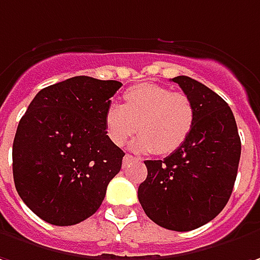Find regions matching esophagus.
<instances>
[{"label": "esophagus", "mask_w": 260, "mask_h": 260, "mask_svg": "<svg viewBox=\"0 0 260 260\" xmlns=\"http://www.w3.org/2000/svg\"><path fill=\"white\" fill-rule=\"evenodd\" d=\"M132 161H138V159H137V158H135V157H132V155H128V154H126V155L123 157V168H125V167L129 166Z\"/></svg>", "instance_id": "34e87169"}]
</instances>
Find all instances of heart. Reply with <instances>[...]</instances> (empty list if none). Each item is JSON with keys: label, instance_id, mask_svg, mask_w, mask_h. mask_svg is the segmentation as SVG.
<instances>
[{"label": "heart", "instance_id": "obj_1", "mask_svg": "<svg viewBox=\"0 0 260 260\" xmlns=\"http://www.w3.org/2000/svg\"><path fill=\"white\" fill-rule=\"evenodd\" d=\"M196 109L187 94L157 83H139L123 93V105H109L103 126L109 141L121 147L138 131L134 148L170 155L191 134Z\"/></svg>", "mask_w": 260, "mask_h": 260}]
</instances>
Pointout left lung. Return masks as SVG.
Masks as SVG:
<instances>
[{"instance_id": "1", "label": "left lung", "mask_w": 260, "mask_h": 260, "mask_svg": "<svg viewBox=\"0 0 260 260\" xmlns=\"http://www.w3.org/2000/svg\"><path fill=\"white\" fill-rule=\"evenodd\" d=\"M174 83L191 99L196 119L187 141L164 159H148L138 199L158 226L188 232L213 220L233 191L240 159V137L229 105L188 76Z\"/></svg>"}]
</instances>
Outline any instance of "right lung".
Listing matches in <instances>:
<instances>
[{"label":"right lung","instance_id":"1","mask_svg":"<svg viewBox=\"0 0 260 260\" xmlns=\"http://www.w3.org/2000/svg\"><path fill=\"white\" fill-rule=\"evenodd\" d=\"M122 86L70 77L41 89L27 108L13 144L18 196L40 219L72 226L101 207L125 152L106 137L103 116Z\"/></svg>","mask_w":260,"mask_h":260}]
</instances>
